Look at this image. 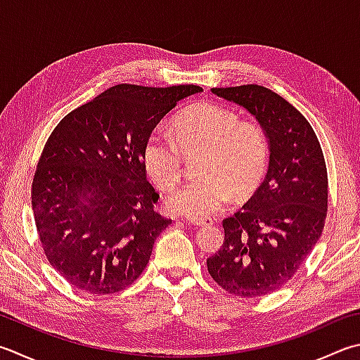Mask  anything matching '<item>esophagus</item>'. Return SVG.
<instances>
[{
	"label": "esophagus",
	"mask_w": 360,
	"mask_h": 360,
	"mask_svg": "<svg viewBox=\"0 0 360 360\" xmlns=\"http://www.w3.org/2000/svg\"><path fill=\"white\" fill-rule=\"evenodd\" d=\"M186 221L189 224H193V226H195V227H207L213 224L212 219H203V218H186Z\"/></svg>",
	"instance_id": "1"
}]
</instances>
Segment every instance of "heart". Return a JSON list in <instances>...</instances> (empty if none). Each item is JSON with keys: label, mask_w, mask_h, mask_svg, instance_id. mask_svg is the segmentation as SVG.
I'll return each instance as SVG.
<instances>
[{"label": "heart", "mask_w": 360, "mask_h": 360, "mask_svg": "<svg viewBox=\"0 0 360 360\" xmlns=\"http://www.w3.org/2000/svg\"><path fill=\"white\" fill-rule=\"evenodd\" d=\"M172 134L174 139L152 133L142 150L148 177L165 191L181 180L183 157H200L195 166L199 180L166 198L171 213L207 218L230 195L244 199L252 194L266 174V134L226 106L212 101L191 105L174 117Z\"/></svg>", "instance_id": "1"}]
</instances>
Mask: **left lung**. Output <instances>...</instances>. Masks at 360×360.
<instances>
[{
    "label": "left lung",
    "instance_id": "8db88e82",
    "mask_svg": "<svg viewBox=\"0 0 360 360\" xmlns=\"http://www.w3.org/2000/svg\"><path fill=\"white\" fill-rule=\"evenodd\" d=\"M244 108L266 134L268 172L255 194L222 221L224 243L207 260L229 293L255 297L287 283L320 240L328 212V172L307 119L263 86L213 87Z\"/></svg>",
    "mask_w": 360,
    "mask_h": 360
}]
</instances>
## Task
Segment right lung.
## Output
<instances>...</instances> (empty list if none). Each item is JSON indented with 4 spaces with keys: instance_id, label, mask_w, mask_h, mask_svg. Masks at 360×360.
Returning <instances> with one entry per match:
<instances>
[{
    "instance_id": "obj_1",
    "label": "right lung",
    "mask_w": 360,
    "mask_h": 360,
    "mask_svg": "<svg viewBox=\"0 0 360 360\" xmlns=\"http://www.w3.org/2000/svg\"><path fill=\"white\" fill-rule=\"evenodd\" d=\"M199 86L117 84L77 108L49 138L32 212L51 266L78 290L111 295L138 279L171 219L155 212L142 150L153 128Z\"/></svg>"
}]
</instances>
